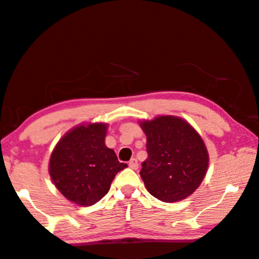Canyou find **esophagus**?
Masks as SVG:
<instances>
[{
  "mask_svg": "<svg viewBox=\"0 0 259 259\" xmlns=\"http://www.w3.org/2000/svg\"><path fill=\"white\" fill-rule=\"evenodd\" d=\"M129 167L132 169H138L139 168V163H138V159L136 158H132L129 160Z\"/></svg>",
  "mask_w": 259,
  "mask_h": 259,
  "instance_id": "obj_1",
  "label": "esophagus"
}]
</instances>
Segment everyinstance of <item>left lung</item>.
<instances>
[{
	"label": "left lung",
	"instance_id": "8db88e82",
	"mask_svg": "<svg viewBox=\"0 0 259 259\" xmlns=\"http://www.w3.org/2000/svg\"><path fill=\"white\" fill-rule=\"evenodd\" d=\"M147 159L140 170L151 195L163 202L186 198L200 186L208 168V152L196 130L178 117L142 121Z\"/></svg>",
	"mask_w": 259,
	"mask_h": 259
}]
</instances>
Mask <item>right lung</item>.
Segmentation results:
<instances>
[{"label":"right lung","instance_id":"obj_1","mask_svg":"<svg viewBox=\"0 0 259 259\" xmlns=\"http://www.w3.org/2000/svg\"><path fill=\"white\" fill-rule=\"evenodd\" d=\"M106 124L74 127L62 138L50 159L53 184L68 200L91 206L108 192L118 171L127 165L105 145Z\"/></svg>","mask_w":259,"mask_h":259}]
</instances>
